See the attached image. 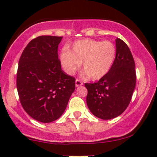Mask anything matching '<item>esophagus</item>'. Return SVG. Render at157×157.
I'll list each match as a JSON object with an SVG mask.
<instances>
[{
    "mask_svg": "<svg viewBox=\"0 0 157 157\" xmlns=\"http://www.w3.org/2000/svg\"><path fill=\"white\" fill-rule=\"evenodd\" d=\"M83 83L82 81H80V80H75V86H76L77 87H80L81 86V85H82Z\"/></svg>",
    "mask_w": 157,
    "mask_h": 157,
    "instance_id": "esophagus-1",
    "label": "esophagus"
}]
</instances>
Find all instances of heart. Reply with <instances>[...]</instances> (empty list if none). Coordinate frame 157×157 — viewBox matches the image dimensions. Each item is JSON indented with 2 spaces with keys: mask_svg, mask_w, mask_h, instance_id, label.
Segmentation results:
<instances>
[{
  "mask_svg": "<svg viewBox=\"0 0 157 157\" xmlns=\"http://www.w3.org/2000/svg\"><path fill=\"white\" fill-rule=\"evenodd\" d=\"M116 57V47L110 41L82 39L75 41L70 52H62L59 59L67 74H74L82 62L85 74L91 80H99L110 72Z\"/></svg>",
  "mask_w": 157,
  "mask_h": 157,
  "instance_id": "obj_1",
  "label": "heart"
}]
</instances>
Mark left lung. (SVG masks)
<instances>
[{"label": "left lung", "mask_w": 157, "mask_h": 157, "mask_svg": "<svg viewBox=\"0 0 157 157\" xmlns=\"http://www.w3.org/2000/svg\"><path fill=\"white\" fill-rule=\"evenodd\" d=\"M116 47V59L108 75L97 82L85 84L89 110L103 120L116 118L125 111L136 87L135 62L130 49L118 38Z\"/></svg>", "instance_id": "1"}]
</instances>
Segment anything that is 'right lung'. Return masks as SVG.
Wrapping results in <instances>:
<instances>
[{"instance_id":"obj_1","label":"right lung","mask_w":157,"mask_h":157,"mask_svg":"<svg viewBox=\"0 0 157 157\" xmlns=\"http://www.w3.org/2000/svg\"><path fill=\"white\" fill-rule=\"evenodd\" d=\"M62 36H41L22 52L16 79L21 104L28 115L42 123L63 114L75 89V79L67 75L58 59Z\"/></svg>"}]
</instances>
